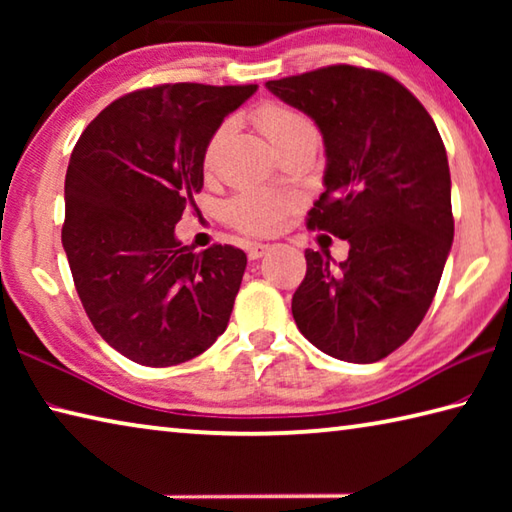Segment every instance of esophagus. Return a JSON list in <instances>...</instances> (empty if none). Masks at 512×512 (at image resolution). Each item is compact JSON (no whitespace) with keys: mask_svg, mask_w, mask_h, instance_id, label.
Returning a JSON list of instances; mask_svg holds the SVG:
<instances>
[{"mask_svg":"<svg viewBox=\"0 0 512 512\" xmlns=\"http://www.w3.org/2000/svg\"><path fill=\"white\" fill-rule=\"evenodd\" d=\"M273 250V244H253L248 248V257L250 259H259V257H264V255H268Z\"/></svg>","mask_w":512,"mask_h":512,"instance_id":"obj_1","label":"esophagus"}]
</instances>
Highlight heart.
Here are the masks:
<instances>
[{
  "instance_id": "1",
  "label": "heart",
  "mask_w": 512,
  "mask_h": 512,
  "mask_svg": "<svg viewBox=\"0 0 512 512\" xmlns=\"http://www.w3.org/2000/svg\"><path fill=\"white\" fill-rule=\"evenodd\" d=\"M255 126L262 131L268 142L273 146L291 140L296 135H316V126L307 115L300 110L282 106V103H262L253 112ZM223 131L212 137L210 146L205 151V164H210L214 158L216 144H219ZM293 196L271 192V189H248L239 196L232 198L228 205V219L241 232L250 235H271L280 230V225L287 219V214L293 207Z\"/></svg>"
}]
</instances>
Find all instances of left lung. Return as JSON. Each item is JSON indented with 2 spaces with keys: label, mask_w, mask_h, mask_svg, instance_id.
Wrapping results in <instances>:
<instances>
[{
  "label": "left lung",
  "mask_w": 512,
  "mask_h": 512,
  "mask_svg": "<svg viewBox=\"0 0 512 512\" xmlns=\"http://www.w3.org/2000/svg\"><path fill=\"white\" fill-rule=\"evenodd\" d=\"M266 88L323 135L325 192L307 225L350 244L336 268L329 250H305L296 325L334 359H384L422 323L452 250L445 144L422 103L375 69L320 67Z\"/></svg>",
  "instance_id": "8db88e82"
}]
</instances>
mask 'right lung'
<instances>
[{"instance_id":"1","label":"right lung","mask_w":512,"mask_h":512,"mask_svg":"<svg viewBox=\"0 0 512 512\" xmlns=\"http://www.w3.org/2000/svg\"><path fill=\"white\" fill-rule=\"evenodd\" d=\"M257 85L167 83L112 101L76 142L65 176L63 248L92 325L151 368L203 354L228 327L246 253L176 239L196 207L223 119Z\"/></svg>"}]
</instances>
